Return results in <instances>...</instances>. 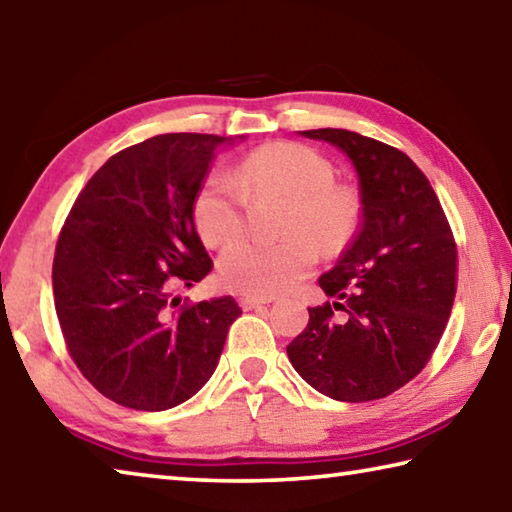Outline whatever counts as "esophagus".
<instances>
[{
  "label": "esophagus",
  "mask_w": 512,
  "mask_h": 512,
  "mask_svg": "<svg viewBox=\"0 0 512 512\" xmlns=\"http://www.w3.org/2000/svg\"><path fill=\"white\" fill-rule=\"evenodd\" d=\"M240 303L245 310H254V308H261V306H267V303H272V297H242Z\"/></svg>",
  "instance_id": "obj_1"
}]
</instances>
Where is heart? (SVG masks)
<instances>
[{
  "instance_id": "heart-1",
  "label": "heart",
  "mask_w": 512,
  "mask_h": 512,
  "mask_svg": "<svg viewBox=\"0 0 512 512\" xmlns=\"http://www.w3.org/2000/svg\"><path fill=\"white\" fill-rule=\"evenodd\" d=\"M247 195H283L281 240H240L220 256L224 288L247 297H274L297 285L317 263V245L339 251L360 224V195L335 182V166L297 141L254 148L233 170H215L197 188L193 220L209 247L236 240L245 229Z\"/></svg>"
}]
</instances>
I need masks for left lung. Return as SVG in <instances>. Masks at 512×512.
I'll use <instances>...</instances> for the list:
<instances>
[{
	"instance_id": "obj_1",
	"label": "left lung",
	"mask_w": 512,
	"mask_h": 512,
	"mask_svg": "<svg viewBox=\"0 0 512 512\" xmlns=\"http://www.w3.org/2000/svg\"><path fill=\"white\" fill-rule=\"evenodd\" d=\"M342 148L360 177L362 224L288 344L310 387L342 402L391 396L432 360L450 319L459 251L432 184L405 152L351 130H303Z\"/></svg>"
}]
</instances>
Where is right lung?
Listing matches in <instances>:
<instances>
[{"instance_id": "add662e5", "label": "right lung", "mask_w": 512, "mask_h": 512, "mask_svg": "<svg viewBox=\"0 0 512 512\" xmlns=\"http://www.w3.org/2000/svg\"><path fill=\"white\" fill-rule=\"evenodd\" d=\"M220 134L175 132L116 152L78 193L53 256V303L71 360L116 405L164 411L218 366L233 297L170 299L213 270L193 220Z\"/></svg>"}]
</instances>
